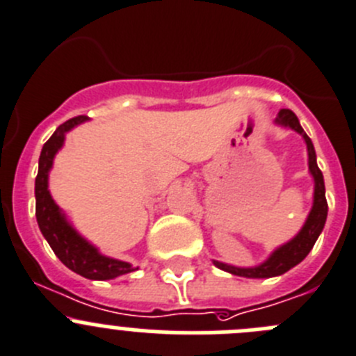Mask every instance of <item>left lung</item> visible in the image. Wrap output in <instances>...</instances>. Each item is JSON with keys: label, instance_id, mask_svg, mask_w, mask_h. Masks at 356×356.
<instances>
[{"label": "left lung", "instance_id": "1", "mask_svg": "<svg viewBox=\"0 0 356 356\" xmlns=\"http://www.w3.org/2000/svg\"><path fill=\"white\" fill-rule=\"evenodd\" d=\"M277 124L288 126V128L295 129L297 133H300L304 137L305 144H307V152H309V170L314 177V204L311 212H309V218L305 221L304 228L298 232L297 237L293 241H290L288 244L281 245L279 249H275L272 257L268 258L265 264L258 265L253 268H238L232 267V265L221 264V261H214V265L221 270H227L234 275H241V277H274V275H281L284 272L290 270L291 267H295L297 264H300L305 257L309 254V251L313 249L314 242L320 237L321 230L325 227V221H327V212H328V204L327 198H325V182H323V174L318 168L316 163V152H314V145L311 142V138L305 135V131L302 129L300 122H298L297 115L290 111V108H283L279 111V115L275 118Z\"/></svg>", "mask_w": 356, "mask_h": 356}]
</instances>
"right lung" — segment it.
Returning a JSON list of instances; mask_svg holds the SVG:
<instances>
[{
  "label": "right lung",
  "mask_w": 356,
  "mask_h": 356,
  "mask_svg": "<svg viewBox=\"0 0 356 356\" xmlns=\"http://www.w3.org/2000/svg\"><path fill=\"white\" fill-rule=\"evenodd\" d=\"M86 115H77V118L68 119L63 122L43 144L42 154L38 159V175L35 181V197H36V221H38L40 232L43 237L47 238L49 245L56 253V257L70 268L77 272L82 277L98 279V281H107L118 275L128 274L135 268L126 261L107 258L98 253L95 245L89 244L86 238H82L77 232L73 230L72 225L61 214L58 205L52 200L51 193L47 189L49 170L52 167L56 152L61 149L65 142V133L70 131L73 126L81 124L86 121Z\"/></svg>",
  "instance_id": "obj_1"
}]
</instances>
